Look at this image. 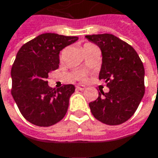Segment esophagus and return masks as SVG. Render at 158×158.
Listing matches in <instances>:
<instances>
[{
  "instance_id": "1",
  "label": "esophagus",
  "mask_w": 158,
  "mask_h": 158,
  "mask_svg": "<svg viewBox=\"0 0 158 158\" xmlns=\"http://www.w3.org/2000/svg\"><path fill=\"white\" fill-rule=\"evenodd\" d=\"M76 88H77L79 90H84V89H86V87L83 86V85H78V86H76Z\"/></svg>"
}]
</instances>
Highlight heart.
<instances>
[{"instance_id":"b5f03b06","label":"heart","mask_w":158,"mask_h":158,"mask_svg":"<svg viewBox=\"0 0 158 158\" xmlns=\"http://www.w3.org/2000/svg\"><path fill=\"white\" fill-rule=\"evenodd\" d=\"M93 47H96L95 45L93 44H91V43H87V44H85L84 45V50H86V49H89V48H93ZM62 54H63V51H62V53H61V57H62ZM81 79H84V77H81Z\"/></svg>"}]
</instances>
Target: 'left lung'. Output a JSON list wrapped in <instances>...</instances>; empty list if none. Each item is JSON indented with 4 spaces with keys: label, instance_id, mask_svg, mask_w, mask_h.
Segmentation results:
<instances>
[{
    "label": "left lung",
    "instance_id": "left-lung-1",
    "mask_svg": "<svg viewBox=\"0 0 158 158\" xmlns=\"http://www.w3.org/2000/svg\"><path fill=\"white\" fill-rule=\"evenodd\" d=\"M86 38L102 52L99 79L107 83L109 91L98 92L90 102L96 119L107 125H120L136 112L145 94V69L134 48L113 34H93Z\"/></svg>",
    "mask_w": 158,
    "mask_h": 158
}]
</instances>
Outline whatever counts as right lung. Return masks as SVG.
Wrapping results in <instances>:
<instances>
[{
    "mask_svg": "<svg viewBox=\"0 0 158 158\" xmlns=\"http://www.w3.org/2000/svg\"><path fill=\"white\" fill-rule=\"evenodd\" d=\"M76 36L43 33L23 44L11 67V95L25 119L39 127H50L65 117L72 84L49 87V73L57 69L60 51L78 40Z\"/></svg>",
    "mask_w": 158,
    "mask_h": 158,
    "instance_id": "obj_1",
    "label": "right lung"
}]
</instances>
